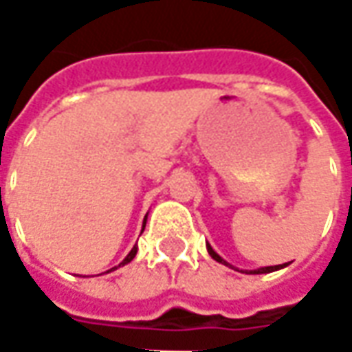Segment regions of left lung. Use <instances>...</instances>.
<instances>
[{
    "label": "left lung",
    "mask_w": 352,
    "mask_h": 352,
    "mask_svg": "<svg viewBox=\"0 0 352 352\" xmlns=\"http://www.w3.org/2000/svg\"><path fill=\"white\" fill-rule=\"evenodd\" d=\"M206 249H208V253H210V257H212L214 261H218V263H224V265H228L216 251H214L210 245H206ZM286 267V265H285ZM278 269H283V265H274V267H263V269H257V271H251V273H255V274H261V273H273V271H278Z\"/></svg>",
    "instance_id": "left-lung-1"
}]
</instances>
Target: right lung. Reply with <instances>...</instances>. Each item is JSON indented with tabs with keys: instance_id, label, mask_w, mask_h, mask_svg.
Here are the masks:
<instances>
[{
	"instance_id": "obj_1",
	"label": "right lung",
	"mask_w": 352,
	"mask_h": 352,
	"mask_svg": "<svg viewBox=\"0 0 352 352\" xmlns=\"http://www.w3.org/2000/svg\"><path fill=\"white\" fill-rule=\"evenodd\" d=\"M144 226H146V222H144ZM136 251H138V249L132 248V251H130V253H128V255H126V259L122 261L120 265H126V263H130V261L134 259V255H136ZM113 269H116V267H113ZM113 269H111V271H113ZM107 273H109V271H107Z\"/></svg>"
}]
</instances>
